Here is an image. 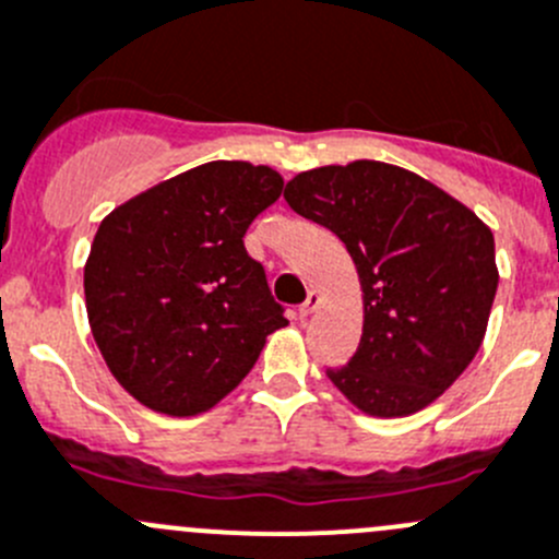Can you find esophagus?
<instances>
[{
    "label": "esophagus",
    "instance_id": "obj_1",
    "mask_svg": "<svg viewBox=\"0 0 559 559\" xmlns=\"http://www.w3.org/2000/svg\"><path fill=\"white\" fill-rule=\"evenodd\" d=\"M318 301H321V296H318L316 290H310V296H307V301L299 307V316H301V318H310L312 312L318 310Z\"/></svg>",
    "mask_w": 559,
    "mask_h": 559
}]
</instances>
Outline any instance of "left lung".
I'll use <instances>...</instances> for the list:
<instances>
[{"label":"left lung","mask_w":559,"mask_h":559,"mask_svg":"<svg viewBox=\"0 0 559 559\" xmlns=\"http://www.w3.org/2000/svg\"><path fill=\"white\" fill-rule=\"evenodd\" d=\"M296 214L332 230L362 288V340L332 384L370 417H408L442 395L486 337L499 271L475 211L384 162L307 169L285 186Z\"/></svg>","instance_id":"obj_1"}]
</instances>
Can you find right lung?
<instances>
[{
    "label": "right lung",
    "mask_w": 559,
    "mask_h": 559,
    "mask_svg": "<svg viewBox=\"0 0 559 559\" xmlns=\"http://www.w3.org/2000/svg\"><path fill=\"white\" fill-rule=\"evenodd\" d=\"M263 164L209 162L117 205L84 263L90 329L142 406L194 417L230 395L288 326L243 233L283 194Z\"/></svg>",
    "instance_id": "add662e5"
}]
</instances>
